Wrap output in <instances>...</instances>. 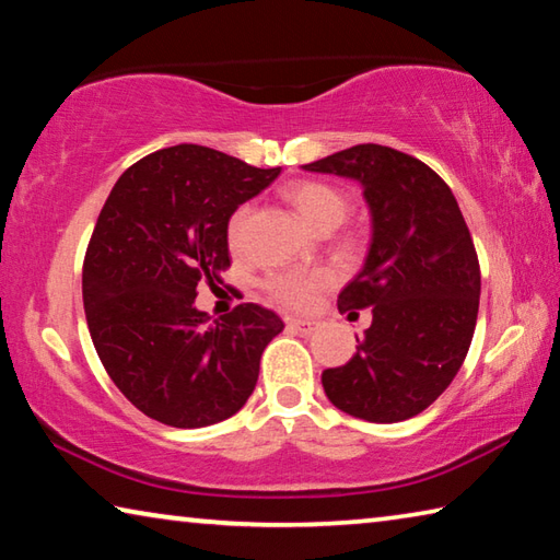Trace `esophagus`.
Instances as JSON below:
<instances>
[{
    "label": "esophagus",
    "instance_id": "esophagus-1",
    "mask_svg": "<svg viewBox=\"0 0 560 560\" xmlns=\"http://www.w3.org/2000/svg\"><path fill=\"white\" fill-rule=\"evenodd\" d=\"M289 328L299 330V334H311V330H316L318 324L316 320H303V318H291L289 320Z\"/></svg>",
    "mask_w": 560,
    "mask_h": 560
}]
</instances>
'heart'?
<instances>
[{
    "label": "heart",
    "mask_w": 560,
    "mask_h": 560,
    "mask_svg": "<svg viewBox=\"0 0 560 560\" xmlns=\"http://www.w3.org/2000/svg\"><path fill=\"white\" fill-rule=\"evenodd\" d=\"M287 197L299 207V212L318 230H334L346 220L350 210L348 197L338 187L318 179H299L287 187ZM252 205H240L226 222V242L234 252H242L249 232ZM336 277L328 269H281L273 271L264 281V289L269 291L273 301L283 303L289 308H311L318 301L320 293L334 287Z\"/></svg>",
    "instance_id": "b5f03b06"
}]
</instances>
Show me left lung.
Segmentation results:
<instances>
[{"instance_id": "obj_1", "label": "left lung", "mask_w": 560, "mask_h": 560, "mask_svg": "<svg viewBox=\"0 0 560 560\" xmlns=\"http://www.w3.org/2000/svg\"><path fill=\"white\" fill-rule=\"evenodd\" d=\"M303 167L358 179L373 214L365 267L338 296L340 314L371 308L373 324L320 383L360 420H410L447 390L471 346L481 273L469 226L450 185L395 148L353 145Z\"/></svg>"}]
</instances>
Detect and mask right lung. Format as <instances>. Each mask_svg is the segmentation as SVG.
I'll return each mask as SVG.
<instances>
[{"label":"right lung","instance_id":"1","mask_svg":"<svg viewBox=\"0 0 560 560\" xmlns=\"http://www.w3.org/2000/svg\"><path fill=\"white\" fill-rule=\"evenodd\" d=\"M277 175L212 148H163L120 175L93 226L83 259L91 340L118 390L170 428L240 412L283 330L261 303L212 324L195 308L197 283L214 287L230 269L232 212Z\"/></svg>","mask_w":560,"mask_h":560}]
</instances>
